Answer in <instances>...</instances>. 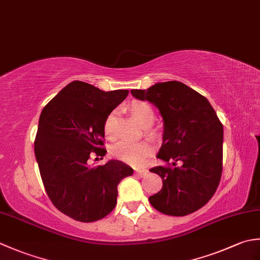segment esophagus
Here are the masks:
<instances>
[{"mask_svg": "<svg viewBox=\"0 0 260 260\" xmlns=\"http://www.w3.org/2000/svg\"><path fill=\"white\" fill-rule=\"evenodd\" d=\"M147 173H148V171L147 170H137L136 171V174L139 175V176H141V178H144V176H146L147 175Z\"/></svg>", "mask_w": 260, "mask_h": 260, "instance_id": "obj_1", "label": "esophagus"}]
</instances>
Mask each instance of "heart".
Segmentation results:
<instances>
[{
    "label": "heart",
    "instance_id": "b5f03b06",
    "mask_svg": "<svg viewBox=\"0 0 260 260\" xmlns=\"http://www.w3.org/2000/svg\"><path fill=\"white\" fill-rule=\"evenodd\" d=\"M128 110L133 115L135 120L142 127H148L154 120V112L152 107L145 102L134 101L129 104ZM116 113H110L105 119L104 131L108 139L115 137ZM153 152V147L146 142H131L119 141L112 147V154L120 161L131 165H142Z\"/></svg>",
    "mask_w": 260,
    "mask_h": 260
}]
</instances>
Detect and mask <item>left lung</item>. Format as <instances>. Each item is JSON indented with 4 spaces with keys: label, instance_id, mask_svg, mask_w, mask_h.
<instances>
[{
    "label": "left lung",
    "instance_id": "8db88e82",
    "mask_svg": "<svg viewBox=\"0 0 260 260\" xmlns=\"http://www.w3.org/2000/svg\"><path fill=\"white\" fill-rule=\"evenodd\" d=\"M131 92L158 108L163 143L156 157L173 165L150 170L161 176L163 186L148 200L168 215L182 217L197 211L213 197L222 172L223 126L211 104L175 80ZM176 161L181 162L180 167Z\"/></svg>",
    "mask_w": 260,
    "mask_h": 260
}]
</instances>
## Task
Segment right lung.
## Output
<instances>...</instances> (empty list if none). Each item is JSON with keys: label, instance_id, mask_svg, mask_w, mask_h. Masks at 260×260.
Masks as SVG:
<instances>
[{"label": "right lung", "instance_id": "right-lung-1", "mask_svg": "<svg viewBox=\"0 0 260 260\" xmlns=\"http://www.w3.org/2000/svg\"><path fill=\"white\" fill-rule=\"evenodd\" d=\"M128 90L104 91L75 80L62 88L40 115L35 154L48 197L59 211L92 222L113 211L117 185L133 169L118 159L90 167L92 153L105 155L104 124Z\"/></svg>", "mask_w": 260, "mask_h": 260}]
</instances>
